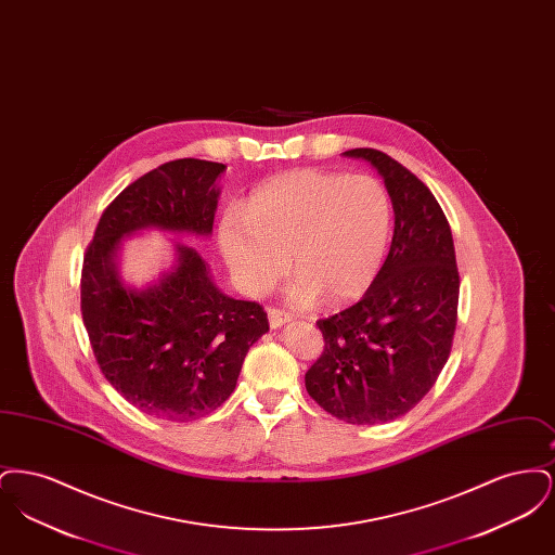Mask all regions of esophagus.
I'll return each instance as SVG.
<instances>
[{"mask_svg":"<svg viewBox=\"0 0 555 555\" xmlns=\"http://www.w3.org/2000/svg\"><path fill=\"white\" fill-rule=\"evenodd\" d=\"M268 320H270V326H272V328H279V326H283V324L289 322L291 314L289 312H285V310H281V308L270 306V308H268Z\"/></svg>","mask_w":555,"mask_h":555,"instance_id":"34e87169","label":"esophagus"}]
</instances>
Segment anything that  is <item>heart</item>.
I'll return each mask as SVG.
<instances>
[{
  "label": "heart",
  "instance_id": "heart-1",
  "mask_svg": "<svg viewBox=\"0 0 555 555\" xmlns=\"http://www.w3.org/2000/svg\"><path fill=\"white\" fill-rule=\"evenodd\" d=\"M393 208L370 175L318 168L270 179L249 197L243 216L220 220V249L241 289L260 295L291 268L293 297L328 304L360 297L376 279L391 237Z\"/></svg>",
  "mask_w": 555,
  "mask_h": 555
}]
</instances>
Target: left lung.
Returning <instances> with one entry per match:
<instances>
[{
  "instance_id": "1",
  "label": "left lung",
  "mask_w": 555,
  "mask_h": 555,
  "mask_svg": "<svg viewBox=\"0 0 555 555\" xmlns=\"http://www.w3.org/2000/svg\"><path fill=\"white\" fill-rule=\"evenodd\" d=\"M380 172L396 211L389 256L364 297L318 320L324 347L306 372L308 396L349 424L408 414L448 362L460 272L448 218L423 181L370 147L345 152Z\"/></svg>"
}]
</instances>
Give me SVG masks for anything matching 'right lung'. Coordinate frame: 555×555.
Returning <instances> with one entry per match:
<instances>
[{
  "instance_id": "add662e5",
  "label": "right lung",
  "mask_w": 555,
  "mask_h": 555,
  "mask_svg": "<svg viewBox=\"0 0 555 555\" xmlns=\"http://www.w3.org/2000/svg\"><path fill=\"white\" fill-rule=\"evenodd\" d=\"M224 164L183 158L139 177L107 206L80 272V312L107 383L141 412L172 423L202 418L235 391L247 349L268 331L258 301L214 287L206 262L179 247L159 285H120L114 256L145 227L210 235Z\"/></svg>"
}]
</instances>
